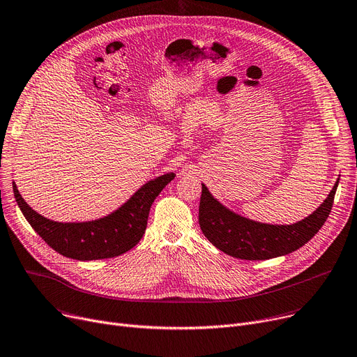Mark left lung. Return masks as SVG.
Listing matches in <instances>:
<instances>
[{"label": "left lung", "instance_id": "1", "mask_svg": "<svg viewBox=\"0 0 357 357\" xmlns=\"http://www.w3.org/2000/svg\"><path fill=\"white\" fill-rule=\"evenodd\" d=\"M337 181L326 201L305 220L291 226H272L240 217L213 198L202 185L199 227L213 245L221 252L237 259L265 260L284 256L303 248L320 230L330 215L335 195Z\"/></svg>", "mask_w": 357, "mask_h": 357}]
</instances>
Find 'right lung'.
Wrapping results in <instances>:
<instances>
[{
  "label": "right lung",
  "instance_id": "obj_1",
  "mask_svg": "<svg viewBox=\"0 0 357 357\" xmlns=\"http://www.w3.org/2000/svg\"><path fill=\"white\" fill-rule=\"evenodd\" d=\"M175 178L166 174L146 185L108 217L88 222H56L31 210L18 192L13 191L23 215L33 230L58 253L77 260H97L120 256L133 249L143 237L149 211L165 186Z\"/></svg>",
  "mask_w": 357,
  "mask_h": 357
}]
</instances>
